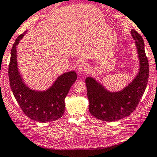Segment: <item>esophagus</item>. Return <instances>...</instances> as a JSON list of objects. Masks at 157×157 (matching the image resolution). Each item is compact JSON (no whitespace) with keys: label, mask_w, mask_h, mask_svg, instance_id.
I'll return each instance as SVG.
<instances>
[{"label":"esophagus","mask_w":157,"mask_h":157,"mask_svg":"<svg viewBox=\"0 0 157 157\" xmlns=\"http://www.w3.org/2000/svg\"><path fill=\"white\" fill-rule=\"evenodd\" d=\"M78 72H87V67L85 63H81L77 67Z\"/></svg>","instance_id":"esophagus-1"}]
</instances>
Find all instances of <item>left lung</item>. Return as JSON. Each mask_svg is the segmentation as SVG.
I'll return each mask as SVG.
<instances>
[{
  "label": "left lung",
  "mask_w": 157,
  "mask_h": 157,
  "mask_svg": "<svg viewBox=\"0 0 157 157\" xmlns=\"http://www.w3.org/2000/svg\"><path fill=\"white\" fill-rule=\"evenodd\" d=\"M131 34L136 43L139 70L129 85L121 90L112 92L93 77L85 79L89 112L94 117L102 121L112 122L129 116L137 107L145 91L149 77V64L144 40L135 30L131 31Z\"/></svg>",
  "instance_id": "8db88e82"
}]
</instances>
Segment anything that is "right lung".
Here are the masks:
<instances>
[{
	"label": "right lung",
	"instance_id": "add662e5",
	"mask_svg": "<svg viewBox=\"0 0 157 157\" xmlns=\"http://www.w3.org/2000/svg\"><path fill=\"white\" fill-rule=\"evenodd\" d=\"M25 33L18 36L11 50L9 65L11 90L21 110L30 119L40 123L56 121L65 112L64 99L76 81L77 74L75 71L64 72L46 90H35L28 87L20 75L17 63V45Z\"/></svg>",
	"mask_w": 157,
	"mask_h": 157
}]
</instances>
